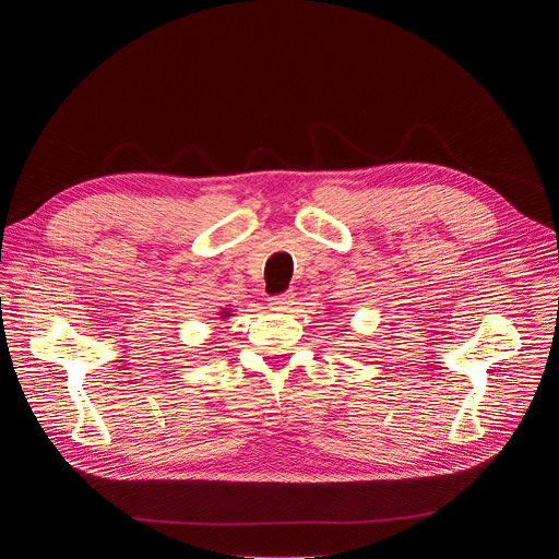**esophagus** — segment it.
Returning <instances> with one entry per match:
<instances>
[{
  "mask_svg": "<svg viewBox=\"0 0 559 559\" xmlns=\"http://www.w3.org/2000/svg\"><path fill=\"white\" fill-rule=\"evenodd\" d=\"M294 298H296L294 292H285V294L272 296V298H270V307H272L274 311H287V309L294 305Z\"/></svg>",
  "mask_w": 559,
  "mask_h": 559,
  "instance_id": "1",
  "label": "esophagus"
}]
</instances>
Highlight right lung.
I'll return each instance as SVG.
<instances>
[{
  "mask_svg": "<svg viewBox=\"0 0 559 559\" xmlns=\"http://www.w3.org/2000/svg\"><path fill=\"white\" fill-rule=\"evenodd\" d=\"M218 316H221V318H229V316H231V309H229V307H223V309L218 311Z\"/></svg>",
  "mask_w": 559,
  "mask_h": 559,
  "instance_id": "obj_1",
  "label": "right lung"
}]
</instances>
